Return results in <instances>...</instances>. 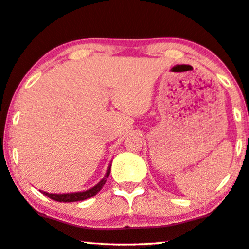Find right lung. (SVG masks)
<instances>
[{"label": "right lung", "mask_w": 249, "mask_h": 249, "mask_svg": "<svg viewBox=\"0 0 249 249\" xmlns=\"http://www.w3.org/2000/svg\"><path fill=\"white\" fill-rule=\"evenodd\" d=\"M110 168H111V163L109 164V166L107 168V172H106L105 177L101 178L100 182H98L94 187H92L88 190H83V191H76V192H67V194H51V192H46L43 190H39L43 195L48 196L49 198H51L52 200L55 201H60V203H74V201H82L88 199V198H91L95 196L99 191L101 190L102 187H104L106 181L110 174Z\"/></svg>", "instance_id": "1"}]
</instances>
